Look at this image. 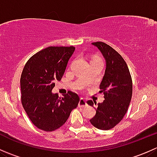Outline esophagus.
I'll use <instances>...</instances> for the list:
<instances>
[{
	"label": "esophagus",
	"mask_w": 157,
	"mask_h": 157,
	"mask_svg": "<svg viewBox=\"0 0 157 157\" xmlns=\"http://www.w3.org/2000/svg\"><path fill=\"white\" fill-rule=\"evenodd\" d=\"M87 103H86V101L84 99H80V102L78 103V106L79 107H85L86 106Z\"/></svg>",
	"instance_id": "34e87169"
}]
</instances>
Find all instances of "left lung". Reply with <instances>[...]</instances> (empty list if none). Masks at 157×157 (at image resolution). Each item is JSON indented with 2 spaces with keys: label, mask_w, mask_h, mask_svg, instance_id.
<instances>
[{
  "label": "left lung",
  "mask_w": 157,
  "mask_h": 157,
  "mask_svg": "<svg viewBox=\"0 0 157 157\" xmlns=\"http://www.w3.org/2000/svg\"><path fill=\"white\" fill-rule=\"evenodd\" d=\"M92 44L102 52L106 67L99 86L105 99L97 104L96 113L90 122L98 129L107 131L116 126L127 112L132 96V79L125 61L118 52L105 42ZM87 103L93 106V101Z\"/></svg>",
  "instance_id": "8db88e82"
}]
</instances>
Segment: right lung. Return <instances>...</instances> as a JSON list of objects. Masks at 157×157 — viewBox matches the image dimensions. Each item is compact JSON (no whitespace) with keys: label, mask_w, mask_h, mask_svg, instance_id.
Returning <instances> with one entry per match:
<instances>
[{"label":"right lung","mask_w":157,"mask_h":157,"mask_svg":"<svg viewBox=\"0 0 157 157\" xmlns=\"http://www.w3.org/2000/svg\"><path fill=\"white\" fill-rule=\"evenodd\" d=\"M73 46H51L31 57L20 77L21 102L30 121L45 131H53L67 121L77 108L78 95L71 91L64 97L52 93L56 80H61L67 61L74 53Z\"/></svg>","instance_id":"obj_1"}]
</instances>
